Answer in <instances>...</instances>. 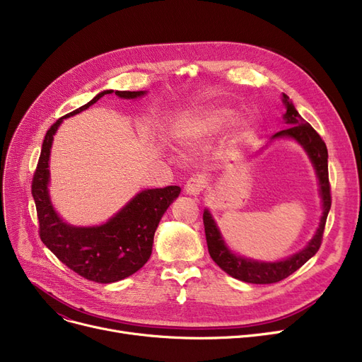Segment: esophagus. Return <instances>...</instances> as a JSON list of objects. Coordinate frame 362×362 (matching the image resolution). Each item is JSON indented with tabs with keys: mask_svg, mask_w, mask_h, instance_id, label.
I'll return each instance as SVG.
<instances>
[{
	"mask_svg": "<svg viewBox=\"0 0 362 362\" xmlns=\"http://www.w3.org/2000/svg\"><path fill=\"white\" fill-rule=\"evenodd\" d=\"M205 185H206V182H205V179H204L202 176H194V177H191V179H189V180L186 182V185H185V192H186L187 195L198 197V195L204 191Z\"/></svg>",
	"mask_w": 362,
	"mask_h": 362,
	"instance_id": "34e87169",
	"label": "esophagus"
}]
</instances>
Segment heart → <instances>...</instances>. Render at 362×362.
<instances>
[{"mask_svg": "<svg viewBox=\"0 0 362 362\" xmlns=\"http://www.w3.org/2000/svg\"><path fill=\"white\" fill-rule=\"evenodd\" d=\"M233 111L229 108H206L195 111L183 117L175 130V141L183 149H192L204 141L213 138L232 119ZM252 123L248 119L233 122V130L238 136L248 135Z\"/></svg>", "mask_w": 362, "mask_h": 362, "instance_id": "1", "label": "heart"}]
</instances>
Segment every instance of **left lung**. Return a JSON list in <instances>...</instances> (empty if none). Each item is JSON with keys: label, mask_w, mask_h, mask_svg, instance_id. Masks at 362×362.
<instances>
[{"label": "left lung", "mask_w": 362, "mask_h": 362, "mask_svg": "<svg viewBox=\"0 0 362 362\" xmlns=\"http://www.w3.org/2000/svg\"><path fill=\"white\" fill-rule=\"evenodd\" d=\"M281 101L284 107H286V112L283 114V120L289 126L284 130L274 133L272 139L291 138V139H295L303 149H305L318 179L322 213L317 227V232L305 248L291 255L286 259L265 262V261H257V259H251V258L233 254L229 250V246L226 245L211 213L205 208L202 218H204L208 252H210L213 261L223 272L246 283H255V284L277 283L283 279H286L292 273H295L298 269H300L302 265L305 264L311 257H314L320 250V245L322 240V232H325L327 214L332 206L329 165H327V158H329L327 146L318 133L313 129V126L300 117V114L296 111L295 105L292 104V101L289 100L286 93H283Z\"/></svg>", "instance_id": "1"}]
</instances>
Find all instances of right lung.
<instances>
[{
	"label": "right lung",
	"mask_w": 362,
	"mask_h": 362,
	"mask_svg": "<svg viewBox=\"0 0 362 362\" xmlns=\"http://www.w3.org/2000/svg\"><path fill=\"white\" fill-rule=\"evenodd\" d=\"M112 92V89L100 92L88 104L66 114L48 129L32 180L41 240L70 270L97 283L119 281L144 267L151 257L158 223L180 194L179 186L145 189L100 226H71L57 214L48 192L49 154L55 132L64 119L89 108ZM114 93L123 100H135L144 97L146 90H116Z\"/></svg>",
	"instance_id": "add662e5"
}]
</instances>
